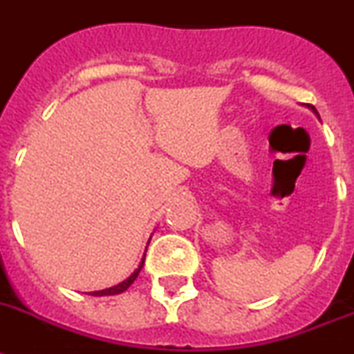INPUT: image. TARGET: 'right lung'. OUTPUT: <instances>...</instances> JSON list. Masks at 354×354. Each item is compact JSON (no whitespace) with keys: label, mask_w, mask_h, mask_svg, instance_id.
I'll return each instance as SVG.
<instances>
[{"label":"right lung","mask_w":354,"mask_h":354,"mask_svg":"<svg viewBox=\"0 0 354 354\" xmlns=\"http://www.w3.org/2000/svg\"><path fill=\"white\" fill-rule=\"evenodd\" d=\"M145 255H146V251H145ZM142 264H145V257H142V261L141 264H139V268H137L133 273H131L130 277H128L127 280H122V282H119L118 286H112V288H108V289H101V291H92L90 295H93V297H104V295H119L122 293V291H127L128 288H130L131 284H133V280L137 279V275H139V271L142 270Z\"/></svg>","instance_id":"right-lung-1"}]
</instances>
